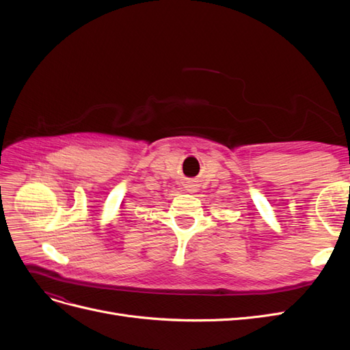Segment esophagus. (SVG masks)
<instances>
[{
    "mask_svg": "<svg viewBox=\"0 0 350 350\" xmlns=\"http://www.w3.org/2000/svg\"><path fill=\"white\" fill-rule=\"evenodd\" d=\"M188 191H196V185H187Z\"/></svg>",
    "mask_w": 350,
    "mask_h": 350,
    "instance_id": "esophagus-1",
    "label": "esophagus"
}]
</instances>
